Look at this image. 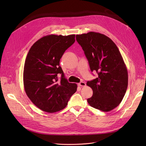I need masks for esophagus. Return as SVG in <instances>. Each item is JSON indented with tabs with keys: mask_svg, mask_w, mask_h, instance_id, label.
<instances>
[{
	"mask_svg": "<svg viewBox=\"0 0 146 146\" xmlns=\"http://www.w3.org/2000/svg\"><path fill=\"white\" fill-rule=\"evenodd\" d=\"M78 85H79V86L83 87V86H85L86 85L85 82H80L78 84Z\"/></svg>",
	"mask_w": 146,
	"mask_h": 146,
	"instance_id": "1",
	"label": "esophagus"
}]
</instances>
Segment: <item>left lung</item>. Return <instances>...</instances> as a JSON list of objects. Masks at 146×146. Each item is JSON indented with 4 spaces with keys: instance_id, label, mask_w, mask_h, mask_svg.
Instances as JSON below:
<instances>
[{
    "instance_id": "8db88e82",
    "label": "left lung",
    "mask_w": 146,
    "mask_h": 146,
    "mask_svg": "<svg viewBox=\"0 0 146 146\" xmlns=\"http://www.w3.org/2000/svg\"><path fill=\"white\" fill-rule=\"evenodd\" d=\"M89 61L92 72L98 77L88 81L93 95L87 99L94 108L109 112L121 102L128 86V72L116 44L104 34L89 32L76 35Z\"/></svg>"
}]
</instances>
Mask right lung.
<instances>
[{
  "label": "right lung",
  "instance_id": "add662e5",
  "mask_svg": "<svg viewBox=\"0 0 146 146\" xmlns=\"http://www.w3.org/2000/svg\"><path fill=\"white\" fill-rule=\"evenodd\" d=\"M74 41V34H51L36 41L29 50L23 74L25 91L32 102L44 112L64 109L77 90V85L68 82L60 66V58ZM58 74L62 76L60 82Z\"/></svg>",
  "mask_w": 146,
  "mask_h": 146
}]
</instances>
